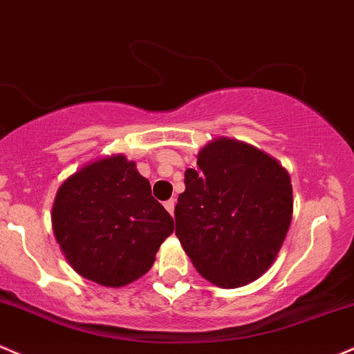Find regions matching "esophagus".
Listing matches in <instances>:
<instances>
[{
    "mask_svg": "<svg viewBox=\"0 0 354 354\" xmlns=\"http://www.w3.org/2000/svg\"><path fill=\"white\" fill-rule=\"evenodd\" d=\"M164 207L167 209V212H169L170 216H174V209H176V201H174V198H170V201L165 202Z\"/></svg>",
    "mask_w": 354,
    "mask_h": 354,
    "instance_id": "esophagus-1",
    "label": "esophagus"
}]
</instances>
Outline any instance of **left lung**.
<instances>
[{
	"label": "left lung",
	"instance_id": "1",
	"mask_svg": "<svg viewBox=\"0 0 354 354\" xmlns=\"http://www.w3.org/2000/svg\"><path fill=\"white\" fill-rule=\"evenodd\" d=\"M292 219V185L276 158L234 138L210 140L185 170L176 234L194 268L225 289L271 268Z\"/></svg>",
	"mask_w": 354,
	"mask_h": 354
}]
</instances>
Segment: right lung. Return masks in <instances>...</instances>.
Wrapping results in <instances>:
<instances>
[{"mask_svg": "<svg viewBox=\"0 0 354 354\" xmlns=\"http://www.w3.org/2000/svg\"><path fill=\"white\" fill-rule=\"evenodd\" d=\"M51 224L63 256L85 279L120 288L150 271L174 219L122 153L83 165L59 185Z\"/></svg>", "mask_w": 354, "mask_h": 354, "instance_id": "right-lung-1", "label": "right lung"}]
</instances>
